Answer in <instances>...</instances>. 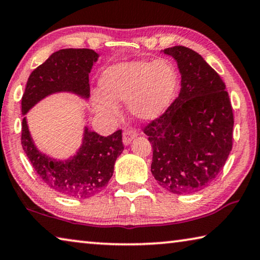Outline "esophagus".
<instances>
[{
    "label": "esophagus",
    "mask_w": 260,
    "mask_h": 260,
    "mask_svg": "<svg viewBox=\"0 0 260 260\" xmlns=\"http://www.w3.org/2000/svg\"><path fill=\"white\" fill-rule=\"evenodd\" d=\"M136 131L135 129H126L124 131V133H122V142H124L125 146H128V144L132 142V140H133L135 136H136Z\"/></svg>",
    "instance_id": "1"
}]
</instances>
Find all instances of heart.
Returning a JSON list of instances; mask_svg holds the SVG:
<instances>
[{
	"instance_id": "obj_1",
	"label": "heart",
	"mask_w": 260,
	"mask_h": 260,
	"mask_svg": "<svg viewBox=\"0 0 260 260\" xmlns=\"http://www.w3.org/2000/svg\"><path fill=\"white\" fill-rule=\"evenodd\" d=\"M174 85L173 69L164 60L124 61L105 70L100 79L104 94H95L93 104L99 113L114 117L119 112L117 102L127 101L132 116L153 119L167 107Z\"/></svg>"
}]
</instances>
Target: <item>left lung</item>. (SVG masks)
I'll return each mask as SVG.
<instances>
[{
  "label": "left lung",
  "mask_w": 260,
  "mask_h": 260,
  "mask_svg": "<svg viewBox=\"0 0 260 260\" xmlns=\"http://www.w3.org/2000/svg\"><path fill=\"white\" fill-rule=\"evenodd\" d=\"M177 60L181 89L143 132L152 146L151 173L167 191H199L221 172L233 147L234 116L219 74L183 46L162 50Z\"/></svg>",
  "instance_id": "left-lung-1"
}]
</instances>
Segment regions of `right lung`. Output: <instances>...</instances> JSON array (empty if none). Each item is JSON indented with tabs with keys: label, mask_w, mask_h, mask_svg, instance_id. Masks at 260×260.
I'll list each match as a JSON object with an SVG mask.
<instances>
[{
	"label": "right lung",
	"mask_w": 260,
	"mask_h": 260,
	"mask_svg": "<svg viewBox=\"0 0 260 260\" xmlns=\"http://www.w3.org/2000/svg\"><path fill=\"white\" fill-rule=\"evenodd\" d=\"M99 55L91 49H61L30 73L21 98L26 114L39 101L58 91L89 98V72ZM21 146L35 172L47 186L61 195L89 199L107 187L116 159L124 150L121 129L102 136L86 127L81 148L71 159L60 161L40 152L30 138L24 117Z\"/></svg>",
	"instance_id": "right-lung-1"
}]
</instances>
